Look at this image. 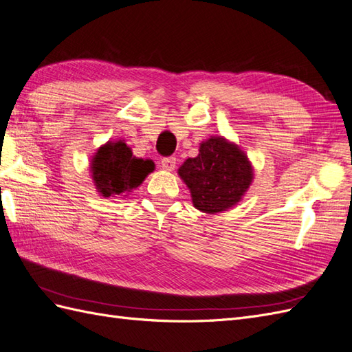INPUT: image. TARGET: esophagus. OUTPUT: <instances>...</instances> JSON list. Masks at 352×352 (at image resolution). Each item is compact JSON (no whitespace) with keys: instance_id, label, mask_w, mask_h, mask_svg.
I'll list each match as a JSON object with an SVG mask.
<instances>
[{"instance_id":"1","label":"esophagus","mask_w":352,"mask_h":352,"mask_svg":"<svg viewBox=\"0 0 352 352\" xmlns=\"http://www.w3.org/2000/svg\"><path fill=\"white\" fill-rule=\"evenodd\" d=\"M161 167H163V170H166V172H173L176 167V158L175 157L163 158L161 160Z\"/></svg>"}]
</instances>
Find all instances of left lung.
<instances>
[{
    "label": "left lung",
    "instance_id": "obj_1",
    "mask_svg": "<svg viewBox=\"0 0 352 352\" xmlns=\"http://www.w3.org/2000/svg\"><path fill=\"white\" fill-rule=\"evenodd\" d=\"M177 175L191 192L194 207L207 214L239 204L254 177L249 157L223 136L203 140L198 155L185 160Z\"/></svg>",
    "mask_w": 352,
    "mask_h": 352
}]
</instances>
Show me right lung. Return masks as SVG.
<instances>
[{"label": "right lung", "mask_w": 352, "mask_h": 352, "mask_svg": "<svg viewBox=\"0 0 352 352\" xmlns=\"http://www.w3.org/2000/svg\"><path fill=\"white\" fill-rule=\"evenodd\" d=\"M90 175L96 191L103 198L127 197L144 184L155 170L153 160L133 155L126 140H108L100 145L90 160Z\"/></svg>", "instance_id": "1"}]
</instances>
